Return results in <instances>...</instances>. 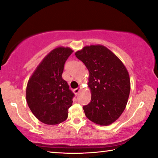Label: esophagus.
Returning a JSON list of instances; mask_svg holds the SVG:
<instances>
[{"instance_id":"34e87169","label":"esophagus","mask_w":158,"mask_h":158,"mask_svg":"<svg viewBox=\"0 0 158 158\" xmlns=\"http://www.w3.org/2000/svg\"><path fill=\"white\" fill-rule=\"evenodd\" d=\"M81 89V86H79V87H78V88H77V89H74V93L76 94V95H77V94H78V93L79 92V91H80V89Z\"/></svg>"}]
</instances>
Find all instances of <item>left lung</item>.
I'll list each match as a JSON object with an SVG mask.
<instances>
[{"instance_id": "left-lung-1", "label": "left lung", "mask_w": 158, "mask_h": 158, "mask_svg": "<svg viewBox=\"0 0 158 158\" xmlns=\"http://www.w3.org/2000/svg\"><path fill=\"white\" fill-rule=\"evenodd\" d=\"M75 55L89 72L91 99L83 106L84 114L96 124H111L123 112L130 94V77L126 67L102 45L86 46Z\"/></svg>"}]
</instances>
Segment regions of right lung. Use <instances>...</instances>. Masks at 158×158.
Returning a JSON list of instances; mask_svg holds the SVG:
<instances>
[{
  "label": "right lung",
  "mask_w": 158,
  "mask_h": 158,
  "mask_svg": "<svg viewBox=\"0 0 158 158\" xmlns=\"http://www.w3.org/2000/svg\"><path fill=\"white\" fill-rule=\"evenodd\" d=\"M73 52L69 48L51 51L34 72L28 81L26 100L30 109L39 121L56 125L68 117L74 93L62 79L65 62Z\"/></svg>",
  "instance_id": "add662e5"
}]
</instances>
